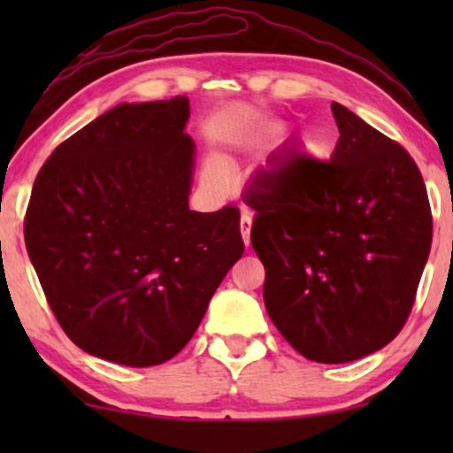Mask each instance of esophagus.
Wrapping results in <instances>:
<instances>
[{"mask_svg": "<svg viewBox=\"0 0 453 453\" xmlns=\"http://www.w3.org/2000/svg\"><path fill=\"white\" fill-rule=\"evenodd\" d=\"M241 236H242V242L249 247V242H251V212H249V211H242Z\"/></svg>", "mask_w": 453, "mask_h": 453, "instance_id": "obj_1", "label": "esophagus"}]
</instances>
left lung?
I'll use <instances>...</instances> for the list:
<instances>
[{"mask_svg": "<svg viewBox=\"0 0 453 453\" xmlns=\"http://www.w3.org/2000/svg\"><path fill=\"white\" fill-rule=\"evenodd\" d=\"M330 159L294 155L244 196L264 303L304 357L360 360L407 324L430 244L433 212L413 157L332 102Z\"/></svg>", "mask_w": 453, "mask_h": 453, "instance_id": "obj_1", "label": "left lung"}]
</instances>
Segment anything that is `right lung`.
Listing matches in <instances>:
<instances>
[{
  "instance_id": "obj_1",
  "label": "right lung",
  "mask_w": 453,
  "mask_h": 453,
  "mask_svg": "<svg viewBox=\"0 0 453 453\" xmlns=\"http://www.w3.org/2000/svg\"><path fill=\"white\" fill-rule=\"evenodd\" d=\"M189 100L121 104L57 147L25 212V244L67 339L123 366L189 342L244 251L241 212L189 211Z\"/></svg>"
}]
</instances>
